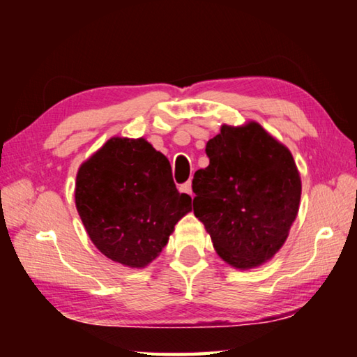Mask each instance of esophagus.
I'll use <instances>...</instances> for the list:
<instances>
[{"label":"esophagus","mask_w":357,"mask_h":357,"mask_svg":"<svg viewBox=\"0 0 357 357\" xmlns=\"http://www.w3.org/2000/svg\"><path fill=\"white\" fill-rule=\"evenodd\" d=\"M181 192L189 193L190 197H193V192H192V183H190V181H189V183H185V184L181 185Z\"/></svg>","instance_id":"1"}]
</instances>
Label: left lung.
<instances>
[{"mask_svg": "<svg viewBox=\"0 0 357 357\" xmlns=\"http://www.w3.org/2000/svg\"><path fill=\"white\" fill-rule=\"evenodd\" d=\"M206 154L209 165L192 181L193 214L223 261L258 268L282 249L298 215L302 184L293 154L257 121L220 126Z\"/></svg>", "mask_w": 357, "mask_h": 357, "instance_id": "obj_1", "label": "left lung"}]
</instances>
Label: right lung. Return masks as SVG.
Returning a JSON list of instances; mask_svg holds the SVG:
<instances>
[{
    "mask_svg": "<svg viewBox=\"0 0 357 357\" xmlns=\"http://www.w3.org/2000/svg\"><path fill=\"white\" fill-rule=\"evenodd\" d=\"M75 206L89 239L112 261L143 269L192 211L167 157L144 138L112 137L77 172Z\"/></svg>",
    "mask_w": 357,
    "mask_h": 357,
    "instance_id": "1",
    "label": "right lung"
}]
</instances>
